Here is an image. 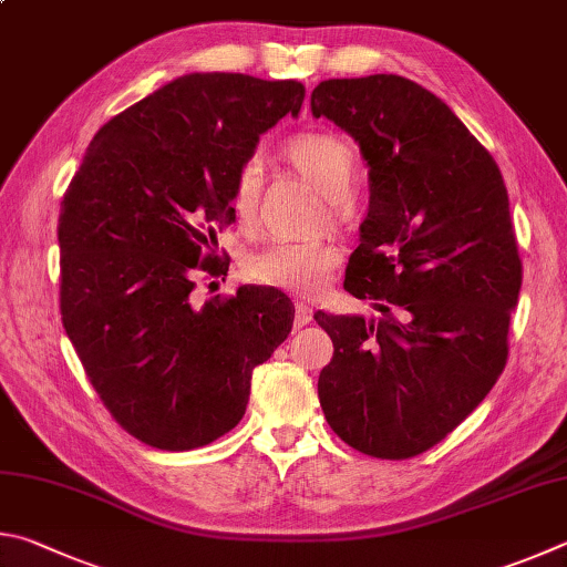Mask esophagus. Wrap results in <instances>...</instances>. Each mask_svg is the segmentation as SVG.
<instances>
[{
    "mask_svg": "<svg viewBox=\"0 0 567 567\" xmlns=\"http://www.w3.org/2000/svg\"><path fill=\"white\" fill-rule=\"evenodd\" d=\"M313 321V309L309 303L303 301H296V316H293V323L299 326V329H303V326H309Z\"/></svg>",
    "mask_w": 567,
    "mask_h": 567,
    "instance_id": "34e87169",
    "label": "esophagus"
}]
</instances>
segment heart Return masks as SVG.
<instances>
[{
	"mask_svg": "<svg viewBox=\"0 0 567 567\" xmlns=\"http://www.w3.org/2000/svg\"><path fill=\"white\" fill-rule=\"evenodd\" d=\"M284 158L323 198L339 204L349 198L359 164L343 138L323 132L299 134L284 146ZM264 172L258 162H246L236 174L234 208L241 218H251L261 196ZM339 248L329 241H271L244 258V274L256 284L293 293H313L339 264Z\"/></svg>",
	"mask_w": 567,
	"mask_h": 567,
	"instance_id": "b5f03b06",
	"label": "heart"
}]
</instances>
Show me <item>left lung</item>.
I'll list each match as a JSON object with an SVG mask.
<instances>
[{
    "label": "left lung",
    "mask_w": 567,
    "mask_h": 567,
    "mask_svg": "<svg viewBox=\"0 0 567 567\" xmlns=\"http://www.w3.org/2000/svg\"><path fill=\"white\" fill-rule=\"evenodd\" d=\"M311 114L343 128L369 166L343 289L381 311L313 313L333 341L321 409L351 449L413 458L468 419L505 369L523 284L508 192L451 106L411 79H329Z\"/></svg>",
    "instance_id": "obj_1"
}]
</instances>
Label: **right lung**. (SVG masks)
I'll return each instance as SVG.
<instances>
[{
	"mask_svg": "<svg viewBox=\"0 0 567 567\" xmlns=\"http://www.w3.org/2000/svg\"><path fill=\"white\" fill-rule=\"evenodd\" d=\"M303 84L248 74L176 76L106 122L59 214L62 323L109 413L158 451H192L244 419L251 373L293 326L289 296L241 286L196 301L198 271L226 274L236 174L258 136L299 116Z\"/></svg>",
	"mask_w": 567,
	"mask_h": 567,
	"instance_id": "add662e5",
	"label": "right lung"
}]
</instances>
